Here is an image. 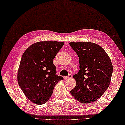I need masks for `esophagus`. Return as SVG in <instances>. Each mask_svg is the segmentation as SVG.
Wrapping results in <instances>:
<instances>
[{"label":"esophagus","mask_w":125,"mask_h":125,"mask_svg":"<svg viewBox=\"0 0 125 125\" xmlns=\"http://www.w3.org/2000/svg\"><path fill=\"white\" fill-rule=\"evenodd\" d=\"M71 77H72V75L71 74H69L68 76H65V77H64V79H65L66 80H69V79H71Z\"/></svg>","instance_id":"obj_1"}]
</instances>
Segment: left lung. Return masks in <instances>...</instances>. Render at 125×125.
Listing matches in <instances>:
<instances>
[{
  "mask_svg": "<svg viewBox=\"0 0 125 125\" xmlns=\"http://www.w3.org/2000/svg\"><path fill=\"white\" fill-rule=\"evenodd\" d=\"M79 57L80 70L73 75L76 83L70 93L81 103L99 98L110 84L113 65L105 51L93 42H70Z\"/></svg>",
  "mask_w": 125,
  "mask_h": 125,
  "instance_id": "1",
  "label": "left lung"
}]
</instances>
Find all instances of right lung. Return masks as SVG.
<instances>
[{"instance_id": "1", "label": "right lung", "mask_w": 125, "mask_h": 125, "mask_svg": "<svg viewBox=\"0 0 125 125\" xmlns=\"http://www.w3.org/2000/svg\"><path fill=\"white\" fill-rule=\"evenodd\" d=\"M63 44L62 42H38L23 53L18 72V82L26 97L34 104L40 105L48 101L55 86L63 79L56 74L53 62Z\"/></svg>"}]
</instances>
